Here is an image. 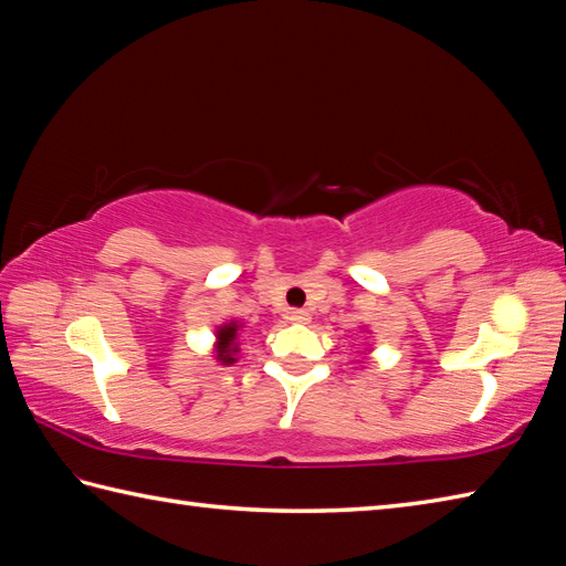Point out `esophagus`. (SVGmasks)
Instances as JSON below:
<instances>
[{
  "label": "esophagus",
  "mask_w": 566,
  "mask_h": 566,
  "mask_svg": "<svg viewBox=\"0 0 566 566\" xmlns=\"http://www.w3.org/2000/svg\"><path fill=\"white\" fill-rule=\"evenodd\" d=\"M286 318H290L292 323H308L311 321V314L304 308H292L290 314H286Z\"/></svg>",
  "instance_id": "1"
}]
</instances>
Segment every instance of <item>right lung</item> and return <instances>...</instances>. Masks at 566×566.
Returning <instances> with one entry per match:
<instances>
[{"label":"right lung","instance_id":"right-lung-1","mask_svg":"<svg viewBox=\"0 0 566 566\" xmlns=\"http://www.w3.org/2000/svg\"><path fill=\"white\" fill-rule=\"evenodd\" d=\"M238 331H240V323L231 321V323H223L216 331V359H219L221 365H233L235 363V355H238Z\"/></svg>","mask_w":566,"mask_h":566}]
</instances>
